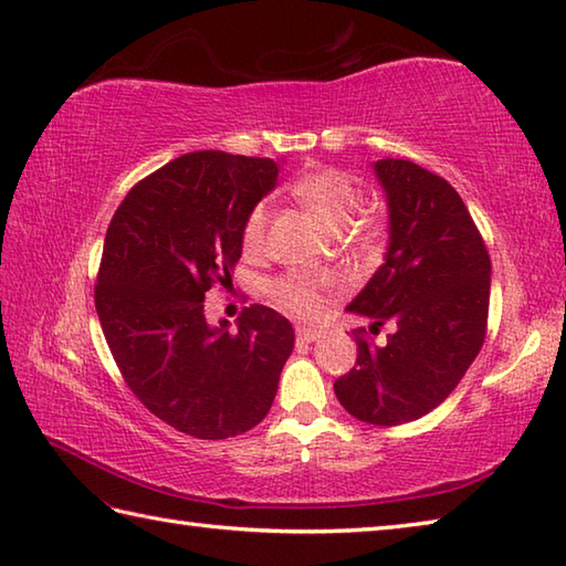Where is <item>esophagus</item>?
I'll return each mask as SVG.
<instances>
[{
	"label": "esophagus",
	"mask_w": 566,
	"mask_h": 566,
	"mask_svg": "<svg viewBox=\"0 0 566 566\" xmlns=\"http://www.w3.org/2000/svg\"><path fill=\"white\" fill-rule=\"evenodd\" d=\"M322 336H324V332H322V328H316V326H296V338H300V342L312 344Z\"/></svg>",
	"instance_id": "obj_1"
}]
</instances>
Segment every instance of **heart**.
Returning <instances> with one entry per match:
<instances>
[{
  "mask_svg": "<svg viewBox=\"0 0 566 566\" xmlns=\"http://www.w3.org/2000/svg\"><path fill=\"white\" fill-rule=\"evenodd\" d=\"M294 198L310 208L328 230H344L354 222L361 208V190L342 170H316L294 182ZM270 202H256L242 228V244L248 252H256L264 244L270 228ZM272 294L286 310L302 316H316L324 310V286L318 280L302 272H290L272 284Z\"/></svg>",
  "mask_w": 566,
  "mask_h": 566,
  "instance_id": "obj_1",
  "label": "heart"
}]
</instances>
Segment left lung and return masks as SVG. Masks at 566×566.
<instances>
[{"mask_svg": "<svg viewBox=\"0 0 566 566\" xmlns=\"http://www.w3.org/2000/svg\"><path fill=\"white\" fill-rule=\"evenodd\" d=\"M388 210V248L346 312L394 324L384 346L356 338L358 358L334 394L368 426H400L443 403L485 342L490 256L453 185L410 160L374 163Z\"/></svg>", "mask_w": 566, "mask_h": 566, "instance_id": "8db88e82", "label": "left lung"}]
</instances>
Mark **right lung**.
I'll return each mask as SVG.
<instances>
[{
	"instance_id": "1",
	"label": "right lung",
	"mask_w": 566,
	"mask_h": 566,
	"mask_svg": "<svg viewBox=\"0 0 566 566\" xmlns=\"http://www.w3.org/2000/svg\"><path fill=\"white\" fill-rule=\"evenodd\" d=\"M284 160L220 150L180 156L133 188L108 224L96 312L113 361L163 423L200 440L248 433L270 413L294 328L270 306L238 332L205 318V292L232 282L250 210Z\"/></svg>"
}]
</instances>
